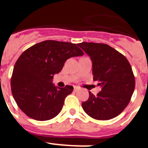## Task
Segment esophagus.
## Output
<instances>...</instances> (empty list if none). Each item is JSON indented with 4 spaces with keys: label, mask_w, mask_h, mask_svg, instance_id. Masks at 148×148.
<instances>
[{
    "label": "esophagus",
    "mask_w": 148,
    "mask_h": 148,
    "mask_svg": "<svg viewBox=\"0 0 148 148\" xmlns=\"http://www.w3.org/2000/svg\"><path fill=\"white\" fill-rule=\"evenodd\" d=\"M79 90H80V88H79V87H77V86H74V92H77V91H78Z\"/></svg>",
    "instance_id": "obj_1"
}]
</instances>
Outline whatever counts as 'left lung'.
Returning <instances> with one entry per match:
<instances>
[{
  "instance_id": "left-lung-1",
  "label": "left lung",
  "mask_w": 148,
  "mask_h": 148,
  "mask_svg": "<svg viewBox=\"0 0 148 148\" xmlns=\"http://www.w3.org/2000/svg\"><path fill=\"white\" fill-rule=\"evenodd\" d=\"M93 62V80L102 86L97 96L82 103L89 116L97 120H108L119 116L130 102L134 90L135 79L132 68L124 55L103 43L78 44Z\"/></svg>"
}]
</instances>
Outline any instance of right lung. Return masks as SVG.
Masks as SVG:
<instances>
[{
  "label": "right lung",
  "mask_w": 148,
  "mask_h": 148,
  "mask_svg": "<svg viewBox=\"0 0 148 148\" xmlns=\"http://www.w3.org/2000/svg\"><path fill=\"white\" fill-rule=\"evenodd\" d=\"M83 55L76 44L55 40L43 41L24 51L16 62L10 80L19 108L38 121L58 116L74 87H56L52 84L54 74L62 71L66 60Z\"/></svg>",
  "instance_id": "1"
}]
</instances>
